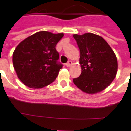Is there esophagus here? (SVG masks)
<instances>
[{"mask_svg": "<svg viewBox=\"0 0 131 131\" xmlns=\"http://www.w3.org/2000/svg\"><path fill=\"white\" fill-rule=\"evenodd\" d=\"M72 64H73V62H72L71 60H69L67 63L66 64V66H67V67H70V66L72 65Z\"/></svg>", "mask_w": 131, "mask_h": 131, "instance_id": "1", "label": "esophagus"}]
</instances>
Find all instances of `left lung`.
Instances as JSON below:
<instances>
[{"label": "left lung", "instance_id": "8db88e82", "mask_svg": "<svg viewBox=\"0 0 131 131\" xmlns=\"http://www.w3.org/2000/svg\"><path fill=\"white\" fill-rule=\"evenodd\" d=\"M80 51L82 73L73 81L88 94L105 90L116 78L118 61L116 54L103 38L93 33L73 35Z\"/></svg>", "mask_w": 131, "mask_h": 131}]
</instances>
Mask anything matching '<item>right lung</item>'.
I'll return each instance as SVG.
<instances>
[{
	"label": "right lung",
	"instance_id": "add662e5",
	"mask_svg": "<svg viewBox=\"0 0 131 131\" xmlns=\"http://www.w3.org/2000/svg\"><path fill=\"white\" fill-rule=\"evenodd\" d=\"M63 33L41 31L22 41L13 53V64L17 75L25 86L41 88L54 82L62 64L58 62L56 49Z\"/></svg>",
	"mask_w": 131,
	"mask_h": 131
}]
</instances>
